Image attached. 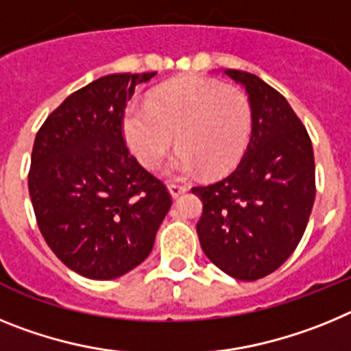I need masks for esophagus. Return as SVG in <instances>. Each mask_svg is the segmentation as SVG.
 Returning <instances> with one entry per match:
<instances>
[{"instance_id":"1","label":"esophagus","mask_w":351,"mask_h":351,"mask_svg":"<svg viewBox=\"0 0 351 351\" xmlns=\"http://www.w3.org/2000/svg\"><path fill=\"white\" fill-rule=\"evenodd\" d=\"M169 191H170V195H172V198H178V197H181L182 193H186V191H188V188H186V186H182V184H169Z\"/></svg>"}]
</instances>
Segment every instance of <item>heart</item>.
Here are the masks:
<instances>
[{"instance_id": "1", "label": "heart", "mask_w": 351, "mask_h": 351, "mask_svg": "<svg viewBox=\"0 0 351 351\" xmlns=\"http://www.w3.org/2000/svg\"><path fill=\"white\" fill-rule=\"evenodd\" d=\"M251 114L246 96L213 79H181L158 89L147 104L125 110L123 130L132 153L154 169L173 142L179 144L165 167L170 178H188L206 169L210 176L235 167L247 145Z\"/></svg>"}]
</instances>
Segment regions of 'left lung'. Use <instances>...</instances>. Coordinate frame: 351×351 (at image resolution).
<instances>
[{"instance_id":"obj_1","label":"left lung","mask_w":351,"mask_h":351,"mask_svg":"<svg viewBox=\"0 0 351 351\" xmlns=\"http://www.w3.org/2000/svg\"><path fill=\"white\" fill-rule=\"evenodd\" d=\"M223 73L246 89L253 126L237 169L191 188L204 204L197 234L216 267L255 281L281 267L302 239L316 195L315 156L283 95L247 71Z\"/></svg>"}]
</instances>
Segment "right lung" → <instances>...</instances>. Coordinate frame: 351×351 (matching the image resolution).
Here are the masks:
<instances>
[{"label":"right lung","instance_id":"1","mask_svg":"<svg viewBox=\"0 0 351 351\" xmlns=\"http://www.w3.org/2000/svg\"><path fill=\"white\" fill-rule=\"evenodd\" d=\"M154 75L93 80L36 133L27 176L36 223L54 255L89 280H114L144 262L172 206L123 138L126 104Z\"/></svg>","mask_w":351,"mask_h":351}]
</instances>
